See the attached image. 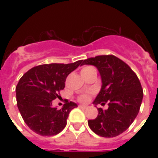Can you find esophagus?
<instances>
[{
	"label": "esophagus",
	"instance_id": "esophagus-1",
	"mask_svg": "<svg viewBox=\"0 0 158 158\" xmlns=\"http://www.w3.org/2000/svg\"><path fill=\"white\" fill-rule=\"evenodd\" d=\"M79 107L84 108V109H86V108L88 107V106H86V105H79Z\"/></svg>",
	"mask_w": 158,
	"mask_h": 158
}]
</instances>
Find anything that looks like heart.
<instances>
[{
	"mask_svg": "<svg viewBox=\"0 0 158 158\" xmlns=\"http://www.w3.org/2000/svg\"><path fill=\"white\" fill-rule=\"evenodd\" d=\"M94 69L93 67L91 66H84L83 69H81V74H85L87 73H89L90 72L91 70ZM89 96L88 94H82L80 96H79L78 98V100L79 102H86L89 101Z\"/></svg>",
	"mask_w": 158,
	"mask_h": 158,
	"instance_id": "b5f03b06",
	"label": "heart"
}]
</instances>
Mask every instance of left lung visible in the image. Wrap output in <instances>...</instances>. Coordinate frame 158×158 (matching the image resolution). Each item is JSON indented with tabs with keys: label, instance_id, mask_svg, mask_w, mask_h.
Returning a JSON list of instances; mask_svg holds the SVG:
<instances>
[{
	"label": "left lung",
	"instance_id": "left-lung-1",
	"mask_svg": "<svg viewBox=\"0 0 158 158\" xmlns=\"http://www.w3.org/2000/svg\"><path fill=\"white\" fill-rule=\"evenodd\" d=\"M82 64L96 66L101 74L102 85L94 104L108 103L107 110L98 108V115L88 121L89 126L102 137L122 134L139 111L143 96L139 79L125 62L113 55L88 58Z\"/></svg>",
	"mask_w": 158,
	"mask_h": 158
}]
</instances>
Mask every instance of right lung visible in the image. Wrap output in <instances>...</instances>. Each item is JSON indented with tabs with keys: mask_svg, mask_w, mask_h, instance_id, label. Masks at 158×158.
I'll use <instances>...</instances> for the list:
<instances>
[{
	"mask_svg": "<svg viewBox=\"0 0 158 158\" xmlns=\"http://www.w3.org/2000/svg\"><path fill=\"white\" fill-rule=\"evenodd\" d=\"M82 61L40 64L21 77L15 89L17 106L23 120L33 132L53 136L64 130L70 110L78 106L67 101L61 109H57L52 106V101L59 98L67 76Z\"/></svg>",
	"mask_w": 158,
	"mask_h": 158,
	"instance_id": "right-lung-1",
	"label": "right lung"
}]
</instances>
